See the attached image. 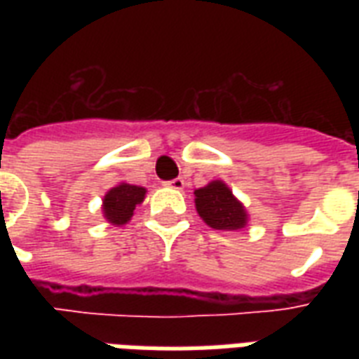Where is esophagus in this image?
I'll use <instances>...</instances> for the list:
<instances>
[{"label": "esophagus", "mask_w": 359, "mask_h": 359, "mask_svg": "<svg viewBox=\"0 0 359 359\" xmlns=\"http://www.w3.org/2000/svg\"><path fill=\"white\" fill-rule=\"evenodd\" d=\"M165 186H169V188H173V190H182V188H184V180L180 179H173V180H168V182H165Z\"/></svg>", "instance_id": "obj_1"}]
</instances>
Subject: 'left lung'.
Returning <instances> with one entry per match:
<instances>
[{
  "label": "left lung",
  "mask_w": 359,
  "mask_h": 359,
  "mask_svg": "<svg viewBox=\"0 0 359 359\" xmlns=\"http://www.w3.org/2000/svg\"><path fill=\"white\" fill-rule=\"evenodd\" d=\"M194 196L197 214L208 227L218 231H238L248 224L244 205L222 180H212L210 184L194 191Z\"/></svg>",
  "instance_id": "obj_1"
}]
</instances>
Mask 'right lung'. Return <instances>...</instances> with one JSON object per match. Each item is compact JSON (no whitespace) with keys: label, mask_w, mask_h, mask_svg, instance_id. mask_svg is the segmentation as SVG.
Returning a JSON list of instances; mask_svg holds the SVG:
<instances>
[{"label":"right lung","mask_w":359,"mask_h":359,"mask_svg":"<svg viewBox=\"0 0 359 359\" xmlns=\"http://www.w3.org/2000/svg\"><path fill=\"white\" fill-rule=\"evenodd\" d=\"M147 190L143 186H134L121 182L104 196L102 199V214L109 224L124 225L128 224L130 218L134 216L137 205L143 203Z\"/></svg>","instance_id":"add662e5"}]
</instances>
